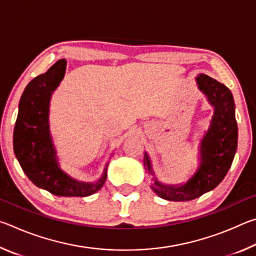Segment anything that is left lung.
Returning a JSON list of instances; mask_svg holds the SVG:
<instances>
[{
    "label": "left lung",
    "mask_w": 256,
    "mask_h": 256,
    "mask_svg": "<svg viewBox=\"0 0 256 256\" xmlns=\"http://www.w3.org/2000/svg\"><path fill=\"white\" fill-rule=\"evenodd\" d=\"M198 89L204 92L214 106L211 126L201 142V164L188 183L182 186H166L157 180L151 188L160 198L170 201H190L214 190L220 184L230 168L237 149L238 128L235 118V102L226 86L211 76L196 78ZM144 167L152 174L150 160L144 156Z\"/></svg>",
    "instance_id": "obj_1"
}]
</instances>
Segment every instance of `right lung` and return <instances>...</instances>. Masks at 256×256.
<instances>
[{"label": "right lung", "instance_id": "add662e5", "mask_svg": "<svg viewBox=\"0 0 256 256\" xmlns=\"http://www.w3.org/2000/svg\"><path fill=\"white\" fill-rule=\"evenodd\" d=\"M66 64L64 60H58L26 86L16 120L14 149L22 170L38 188L60 196H88L102 188L108 164L97 183L86 184L72 180L60 170L50 136V94L63 79Z\"/></svg>", "mask_w": 256, "mask_h": 256}]
</instances>
